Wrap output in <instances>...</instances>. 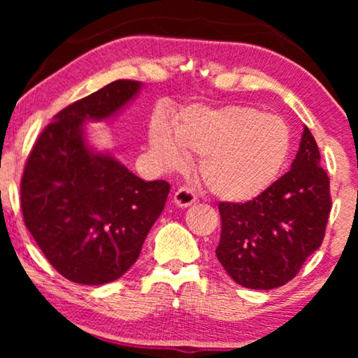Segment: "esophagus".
I'll list each match as a JSON object with an SVG mask.
<instances>
[{"instance_id":"esophagus-1","label":"esophagus","mask_w":358,"mask_h":358,"mask_svg":"<svg viewBox=\"0 0 358 358\" xmlns=\"http://www.w3.org/2000/svg\"><path fill=\"white\" fill-rule=\"evenodd\" d=\"M195 200H197V197H195L194 190L189 187H180L174 192V203L180 208L190 207V205L195 203Z\"/></svg>"}]
</instances>
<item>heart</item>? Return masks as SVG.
I'll return each mask as SVG.
<instances>
[{"instance_id":"b5f03b06","label":"heart","mask_w":358,"mask_h":358,"mask_svg":"<svg viewBox=\"0 0 358 358\" xmlns=\"http://www.w3.org/2000/svg\"><path fill=\"white\" fill-rule=\"evenodd\" d=\"M150 153L164 169L179 168L184 153L200 155L199 176L215 197L248 202L271 187L290 153V130L278 115L251 106L187 107L174 125L155 119Z\"/></svg>"}]
</instances>
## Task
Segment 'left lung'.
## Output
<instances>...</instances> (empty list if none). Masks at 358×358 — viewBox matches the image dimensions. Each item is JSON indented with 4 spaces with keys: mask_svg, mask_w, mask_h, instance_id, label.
Here are the masks:
<instances>
[{
    "mask_svg": "<svg viewBox=\"0 0 358 358\" xmlns=\"http://www.w3.org/2000/svg\"><path fill=\"white\" fill-rule=\"evenodd\" d=\"M217 257L228 275L252 290L285 285L321 246L331 212L329 178L305 127L292 169L246 203L222 202Z\"/></svg>",
    "mask_w": 358,
    "mask_h": 358,
    "instance_id": "8db88e82",
    "label": "left lung"
}]
</instances>
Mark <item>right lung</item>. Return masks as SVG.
Returning <instances> with one entry per match:
<instances>
[{
	"mask_svg": "<svg viewBox=\"0 0 358 358\" xmlns=\"http://www.w3.org/2000/svg\"><path fill=\"white\" fill-rule=\"evenodd\" d=\"M140 90V81L119 80L65 107L24 168V223L48 262L75 283L102 285L124 275L168 199L166 180L145 182L86 140V122L112 119Z\"/></svg>",
	"mask_w": 358,
	"mask_h": 358,
	"instance_id": "obj_1",
	"label": "right lung"
}]
</instances>
